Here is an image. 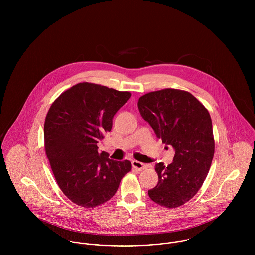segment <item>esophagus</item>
<instances>
[{"instance_id":"34e87169","label":"esophagus","mask_w":255,"mask_h":255,"mask_svg":"<svg viewBox=\"0 0 255 255\" xmlns=\"http://www.w3.org/2000/svg\"><path fill=\"white\" fill-rule=\"evenodd\" d=\"M131 164H132V167H133L135 170H137V171H142V170H144V169L147 168V165L141 163V162H139V161H136V160H133V161L131 162Z\"/></svg>"}]
</instances>
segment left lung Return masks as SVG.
Wrapping results in <instances>:
<instances>
[{
  "mask_svg": "<svg viewBox=\"0 0 255 255\" xmlns=\"http://www.w3.org/2000/svg\"><path fill=\"white\" fill-rule=\"evenodd\" d=\"M137 106L156 136L175 149L173 163L155 165L159 182L148 195L161 206L179 207L197 193L212 163L215 143L209 112L189 92L173 88L147 93Z\"/></svg>",
  "mask_w": 255,
  "mask_h": 255,
  "instance_id": "obj_1",
  "label": "left lung"
}]
</instances>
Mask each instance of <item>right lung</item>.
Returning a JSON list of instances; mask_svg holds the SVG:
<instances>
[{
    "label": "right lung",
    "mask_w": 255,
    "mask_h": 255,
    "mask_svg": "<svg viewBox=\"0 0 255 255\" xmlns=\"http://www.w3.org/2000/svg\"><path fill=\"white\" fill-rule=\"evenodd\" d=\"M130 96L128 91L82 82L63 92L48 111L46 154L61 190L78 206L93 208L108 201L131 170L128 160H112L108 153H98L97 146Z\"/></svg>",
    "instance_id": "add662e5"
}]
</instances>
